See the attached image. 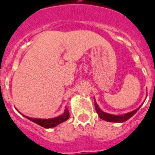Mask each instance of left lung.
Wrapping results in <instances>:
<instances>
[{"instance_id":"obj_1","label":"left lung","mask_w":155,"mask_h":155,"mask_svg":"<svg viewBox=\"0 0 155 155\" xmlns=\"http://www.w3.org/2000/svg\"><path fill=\"white\" fill-rule=\"evenodd\" d=\"M95 109L97 110L98 114L99 115V117L101 118L102 119L104 120H106V121L108 122H114V123H123V122L127 121L128 119H130V117L133 116L135 113L138 111L139 108L136 109V110H133L131 112H129L127 114H123V115H114V114H107V113L102 111L99 107H98V105L96 104H95Z\"/></svg>"}]
</instances>
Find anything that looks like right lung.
<instances>
[{
    "label": "right lung",
    "mask_w": 155,
    "mask_h": 155,
    "mask_svg": "<svg viewBox=\"0 0 155 155\" xmlns=\"http://www.w3.org/2000/svg\"><path fill=\"white\" fill-rule=\"evenodd\" d=\"M27 119H28L31 121L34 122L36 124L41 126L45 128H51L57 126L58 124L63 123V122L66 121L67 119H69V112L68 109H65L64 113L60 115L59 117H56V118H54V119H32V118H29V117L25 116Z\"/></svg>",
    "instance_id": "obj_1"
}]
</instances>
